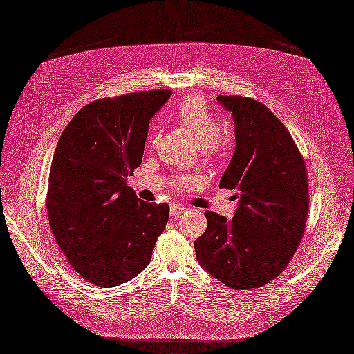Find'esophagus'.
<instances>
[{"label":"esophagus","instance_id":"obj_1","mask_svg":"<svg viewBox=\"0 0 354 354\" xmlns=\"http://www.w3.org/2000/svg\"><path fill=\"white\" fill-rule=\"evenodd\" d=\"M184 209L183 206H180V205H171V207H170V213H171V216H180L181 213H184Z\"/></svg>","mask_w":354,"mask_h":354}]
</instances>
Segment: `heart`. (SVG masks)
I'll return each instance as SVG.
<instances>
[{"mask_svg": "<svg viewBox=\"0 0 354 354\" xmlns=\"http://www.w3.org/2000/svg\"><path fill=\"white\" fill-rule=\"evenodd\" d=\"M177 121L186 128L194 137L197 145L201 148V153L207 157H213L218 153L222 145V138L218 136L221 124L217 118L209 111L206 100L200 95H189L184 97L176 108ZM158 136L151 140L156 142ZM192 184V178L180 177L177 178V186L184 187Z\"/></svg>", "mask_w": 354, "mask_h": 354, "instance_id": "b5f03b06", "label": "heart"}]
</instances>
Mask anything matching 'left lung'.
I'll use <instances>...</instances> for the list:
<instances>
[{"label":"left lung","mask_w":354,"mask_h":354,"mask_svg":"<svg viewBox=\"0 0 354 354\" xmlns=\"http://www.w3.org/2000/svg\"><path fill=\"white\" fill-rule=\"evenodd\" d=\"M232 112L236 148L218 187L234 190L233 218L205 212L207 229L194 242L201 268L233 290L275 279L304 236L307 168L290 131L257 99L217 96Z\"/></svg>","instance_id":"1"}]
</instances>
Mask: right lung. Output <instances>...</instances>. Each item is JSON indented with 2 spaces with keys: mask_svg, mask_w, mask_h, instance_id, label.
<instances>
[{
  "mask_svg": "<svg viewBox=\"0 0 354 354\" xmlns=\"http://www.w3.org/2000/svg\"><path fill=\"white\" fill-rule=\"evenodd\" d=\"M171 96L156 89L97 99L62 132L48 174V225L67 262L97 287L136 278L151 261L170 207L137 197L149 120Z\"/></svg>",
  "mask_w": 354,
  "mask_h": 354,
  "instance_id": "obj_1",
  "label": "right lung"
}]
</instances>
